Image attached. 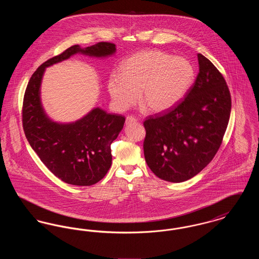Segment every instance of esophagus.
Wrapping results in <instances>:
<instances>
[{
	"label": "esophagus",
	"instance_id": "esophagus-1",
	"mask_svg": "<svg viewBox=\"0 0 259 259\" xmlns=\"http://www.w3.org/2000/svg\"><path fill=\"white\" fill-rule=\"evenodd\" d=\"M136 121H137L136 117L132 116V115H128V116L126 117V125H129V124L131 123H135Z\"/></svg>",
	"mask_w": 259,
	"mask_h": 259
}]
</instances>
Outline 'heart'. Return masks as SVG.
Listing matches in <instances>:
<instances>
[{
    "instance_id": "b5f03b06",
    "label": "heart",
    "mask_w": 259,
    "mask_h": 259,
    "mask_svg": "<svg viewBox=\"0 0 259 259\" xmlns=\"http://www.w3.org/2000/svg\"><path fill=\"white\" fill-rule=\"evenodd\" d=\"M195 69L184 57L161 50H144L128 58L121 73L112 72L108 89L113 105L123 111L139 102L148 111H168L185 98L194 82Z\"/></svg>"
}]
</instances>
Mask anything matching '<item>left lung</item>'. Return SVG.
<instances>
[{"label": "left lung", "instance_id": "left-lung-1", "mask_svg": "<svg viewBox=\"0 0 259 259\" xmlns=\"http://www.w3.org/2000/svg\"><path fill=\"white\" fill-rule=\"evenodd\" d=\"M197 56L199 73L185 98L144 122L146 162L166 182L183 183L201 172L217 154L229 121L226 81L208 58Z\"/></svg>", "mask_w": 259, "mask_h": 259}]
</instances>
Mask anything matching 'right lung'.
<instances>
[{
	"instance_id": "obj_1",
	"label": "right lung",
	"mask_w": 259,
	"mask_h": 259,
	"mask_svg": "<svg viewBox=\"0 0 259 259\" xmlns=\"http://www.w3.org/2000/svg\"><path fill=\"white\" fill-rule=\"evenodd\" d=\"M115 45L101 41L81 49L75 45L41 64L32 74L25 91L22 122L25 136L50 172L66 184L95 185L111 165V143L123 128L125 117L95 108L73 123L50 119L40 103V83L47 67L81 53L91 57H108Z\"/></svg>"
}]
</instances>
